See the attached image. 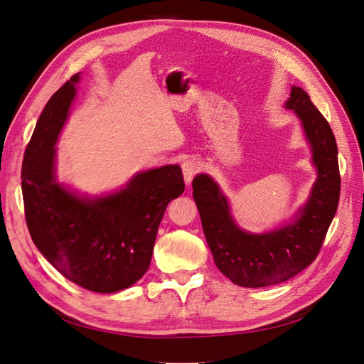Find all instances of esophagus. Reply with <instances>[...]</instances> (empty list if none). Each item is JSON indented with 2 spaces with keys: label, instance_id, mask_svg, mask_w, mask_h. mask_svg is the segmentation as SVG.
Segmentation results:
<instances>
[{
  "label": "esophagus",
  "instance_id": "obj_1",
  "mask_svg": "<svg viewBox=\"0 0 364 364\" xmlns=\"http://www.w3.org/2000/svg\"><path fill=\"white\" fill-rule=\"evenodd\" d=\"M200 170H201V164H200V161H197L196 158H190V159H186V161H183L182 171H183L185 183L190 185L191 181L194 179V176Z\"/></svg>",
  "mask_w": 364,
  "mask_h": 364
}]
</instances>
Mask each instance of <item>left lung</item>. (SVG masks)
<instances>
[{
    "mask_svg": "<svg viewBox=\"0 0 364 364\" xmlns=\"http://www.w3.org/2000/svg\"><path fill=\"white\" fill-rule=\"evenodd\" d=\"M285 109L299 118L316 170L309 198L294 220L264 232L242 230L220 185L206 173L197 174L193 181V197L215 264L239 287L274 285L306 269L321 250L338 209V144L328 122L299 86L291 88Z\"/></svg>",
    "mask_w": 364,
    "mask_h": 364,
    "instance_id": "8db88e82",
    "label": "left lung"
}]
</instances>
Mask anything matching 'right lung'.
Returning <instances> with one entry per match:
<instances>
[{
  "instance_id": "1",
  "label": "right lung",
  "mask_w": 364,
  "mask_h": 364,
  "mask_svg": "<svg viewBox=\"0 0 364 364\" xmlns=\"http://www.w3.org/2000/svg\"><path fill=\"white\" fill-rule=\"evenodd\" d=\"M80 73L48 101L22 164L26 225L37 250L67 279L94 293H118L151 264L167 205L183 190L178 164L136 173L121 190L80 196L56 178V141Z\"/></svg>"
}]
</instances>
